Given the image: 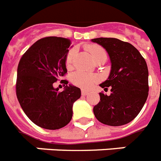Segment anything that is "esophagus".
Here are the masks:
<instances>
[{
  "label": "esophagus",
  "mask_w": 161,
  "mask_h": 161,
  "mask_svg": "<svg viewBox=\"0 0 161 161\" xmlns=\"http://www.w3.org/2000/svg\"><path fill=\"white\" fill-rule=\"evenodd\" d=\"M88 94H89V92L87 91V90H81V95H83V96H86V95H87Z\"/></svg>",
  "instance_id": "obj_1"
}]
</instances>
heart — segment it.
<instances>
[{
  "label": "heart",
  "instance_id": "heart-1",
  "mask_svg": "<svg viewBox=\"0 0 161 161\" xmlns=\"http://www.w3.org/2000/svg\"><path fill=\"white\" fill-rule=\"evenodd\" d=\"M87 50L90 52L92 58L95 61H97L99 58L103 56H107L104 49L102 48L97 45H89L87 47ZM75 49L71 48L67 53L66 57V68L71 69L73 66V61L75 55ZM99 80V76L96 74L88 73L83 71H75L71 76V81L76 86H79L80 88L89 89L93 86L95 83Z\"/></svg>",
  "mask_w": 161,
  "mask_h": 161
}]
</instances>
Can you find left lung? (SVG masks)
Listing matches in <instances>:
<instances>
[{
	"label": "left lung",
	"instance_id": "8db88e82",
	"mask_svg": "<svg viewBox=\"0 0 161 161\" xmlns=\"http://www.w3.org/2000/svg\"><path fill=\"white\" fill-rule=\"evenodd\" d=\"M107 51L111 62L108 78L99 85L110 95L99 93L100 101L94 107V114L100 123L122 126L130 123L140 113L149 91L147 62L131 43L114 38L91 39Z\"/></svg>",
	"mask_w": 161,
	"mask_h": 161
}]
</instances>
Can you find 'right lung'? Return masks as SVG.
<instances>
[{"label": "right lung", "instance_id": "1", "mask_svg": "<svg viewBox=\"0 0 161 161\" xmlns=\"http://www.w3.org/2000/svg\"><path fill=\"white\" fill-rule=\"evenodd\" d=\"M71 41L60 37H46L32 45L19 62L16 95L27 117L38 127L56 130L67 125L72 107L81 95L80 88L65 80L59 92L53 83L67 72L66 57Z\"/></svg>", "mask_w": 161, "mask_h": 161}]
</instances>
